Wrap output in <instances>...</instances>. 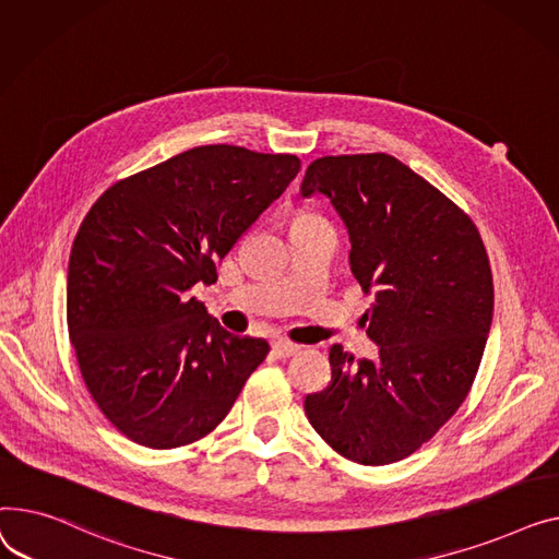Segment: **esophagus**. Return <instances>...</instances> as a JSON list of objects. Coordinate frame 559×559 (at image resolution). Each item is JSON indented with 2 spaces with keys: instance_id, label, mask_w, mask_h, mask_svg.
I'll return each mask as SVG.
<instances>
[{
  "instance_id": "34e87169",
  "label": "esophagus",
  "mask_w": 559,
  "mask_h": 559,
  "mask_svg": "<svg viewBox=\"0 0 559 559\" xmlns=\"http://www.w3.org/2000/svg\"><path fill=\"white\" fill-rule=\"evenodd\" d=\"M273 352L280 356V358H288V356H295L300 352V345H293L288 341H275L273 343Z\"/></svg>"
}]
</instances>
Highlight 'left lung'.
I'll use <instances>...</instances> for the list:
<instances>
[{
  "instance_id": "1",
  "label": "left lung",
  "mask_w": 559,
  "mask_h": 559,
  "mask_svg": "<svg viewBox=\"0 0 559 559\" xmlns=\"http://www.w3.org/2000/svg\"><path fill=\"white\" fill-rule=\"evenodd\" d=\"M305 199L332 201L349 269L374 302L364 313L379 358L330 349L332 381L305 400L320 438L360 465H390L461 408L495 311L489 259L472 218L385 153L309 164Z\"/></svg>"
}]
</instances>
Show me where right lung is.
<instances>
[{
  "instance_id": "right-lung-1",
  "label": "right lung",
  "mask_w": 559,
  "mask_h": 559,
  "mask_svg": "<svg viewBox=\"0 0 559 559\" xmlns=\"http://www.w3.org/2000/svg\"><path fill=\"white\" fill-rule=\"evenodd\" d=\"M300 171L295 155L195 146L119 180L83 218L68 269V330L92 400L138 444L207 436L269 354L229 334L193 284Z\"/></svg>"
}]
</instances>
